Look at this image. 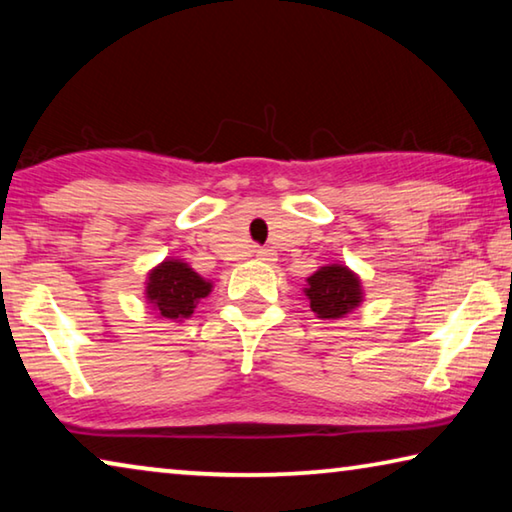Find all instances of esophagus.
<instances>
[{"label":"esophagus","mask_w":512,"mask_h":512,"mask_svg":"<svg viewBox=\"0 0 512 512\" xmlns=\"http://www.w3.org/2000/svg\"><path fill=\"white\" fill-rule=\"evenodd\" d=\"M254 256L261 258V261H272V251L265 249V247H256L254 249Z\"/></svg>","instance_id":"1"}]
</instances>
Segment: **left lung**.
<instances>
[{
  "label": "left lung",
  "mask_w": 512,
  "mask_h": 512,
  "mask_svg": "<svg viewBox=\"0 0 512 512\" xmlns=\"http://www.w3.org/2000/svg\"><path fill=\"white\" fill-rule=\"evenodd\" d=\"M306 281H309V288L304 293L311 302V311L318 318H343L361 302L359 279L348 267H322Z\"/></svg>",
  "instance_id": "obj_1"
}]
</instances>
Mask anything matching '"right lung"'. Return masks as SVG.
<instances>
[{
  "instance_id": "add662e5",
  "label": "right lung",
  "mask_w": 512,
  "mask_h": 512,
  "mask_svg": "<svg viewBox=\"0 0 512 512\" xmlns=\"http://www.w3.org/2000/svg\"><path fill=\"white\" fill-rule=\"evenodd\" d=\"M210 293V283L203 281L192 267L178 261H164L148 277L146 297L162 318H190L196 304Z\"/></svg>"
}]
</instances>
